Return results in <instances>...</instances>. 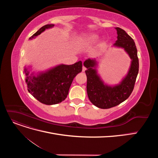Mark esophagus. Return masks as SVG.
I'll use <instances>...</instances> for the list:
<instances>
[{"instance_id":"34e87169","label":"esophagus","mask_w":158,"mask_h":158,"mask_svg":"<svg viewBox=\"0 0 158 158\" xmlns=\"http://www.w3.org/2000/svg\"><path fill=\"white\" fill-rule=\"evenodd\" d=\"M85 70H86V68H85V66H83V67H82V72H85Z\"/></svg>"}]
</instances>
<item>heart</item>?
I'll list each match as a JSON object with an SVG mask.
<instances>
[{
    "mask_svg": "<svg viewBox=\"0 0 158 158\" xmlns=\"http://www.w3.org/2000/svg\"><path fill=\"white\" fill-rule=\"evenodd\" d=\"M99 39V36L96 34H90L82 37L79 41V44L83 47H88L96 43Z\"/></svg>",
    "mask_w": 158,
    "mask_h": 158,
    "instance_id": "b5f03b06",
    "label": "heart"
}]
</instances>
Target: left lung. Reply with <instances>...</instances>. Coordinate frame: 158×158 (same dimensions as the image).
Returning <instances> with one entry per match:
<instances>
[{
    "label": "left lung",
    "mask_w": 158,
    "mask_h": 158,
    "mask_svg": "<svg viewBox=\"0 0 158 158\" xmlns=\"http://www.w3.org/2000/svg\"><path fill=\"white\" fill-rule=\"evenodd\" d=\"M117 31V40L113 46L123 48L131 59V67L128 74L120 84L111 86L102 81L96 70L98 62L95 59H88L84 63L87 70V94L89 101L94 106L101 109H109L117 106L130 96L132 92L138 73L139 63L137 49L132 38L125 30L115 27Z\"/></svg>",
    "instance_id": "left-lung-1"
}]
</instances>
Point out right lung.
Wrapping results in <instances>:
<instances>
[{"label": "right lung", "mask_w": 158, "mask_h": 158, "mask_svg": "<svg viewBox=\"0 0 158 158\" xmlns=\"http://www.w3.org/2000/svg\"><path fill=\"white\" fill-rule=\"evenodd\" d=\"M54 24H47L41 27L30 40L40 35L45 30L51 28ZM82 70V61L72 65L60 64L37 76L25 67L26 82L27 90L38 101L45 105L59 103L66 98L73 79Z\"/></svg>", "instance_id": "right-lung-1"}]
</instances>
